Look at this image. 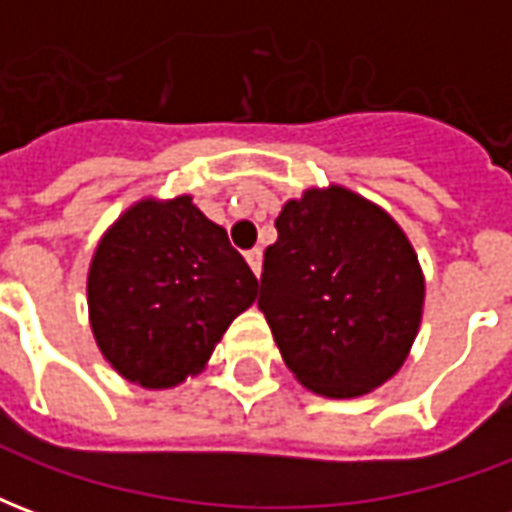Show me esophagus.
<instances>
[{
  "instance_id": "1",
  "label": "esophagus",
  "mask_w": 512,
  "mask_h": 512,
  "mask_svg": "<svg viewBox=\"0 0 512 512\" xmlns=\"http://www.w3.org/2000/svg\"><path fill=\"white\" fill-rule=\"evenodd\" d=\"M246 263L252 266L257 277H260V271H263V252L260 249H252V252H246Z\"/></svg>"
}]
</instances>
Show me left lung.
Instances as JSON below:
<instances>
[{"mask_svg": "<svg viewBox=\"0 0 512 512\" xmlns=\"http://www.w3.org/2000/svg\"><path fill=\"white\" fill-rule=\"evenodd\" d=\"M260 301L299 384L359 397L395 376L422 321L425 277L400 224L343 186L307 189L277 216Z\"/></svg>", "mask_w": 512, "mask_h": 512, "instance_id": "8db88e82", "label": "left lung"}]
</instances>
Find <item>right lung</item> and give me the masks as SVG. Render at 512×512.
Returning a JSON list of instances; mask_svg holds the SVG:
<instances>
[{
	"instance_id": "add662e5",
	"label": "right lung",
	"mask_w": 512,
	"mask_h": 512,
	"mask_svg": "<svg viewBox=\"0 0 512 512\" xmlns=\"http://www.w3.org/2000/svg\"><path fill=\"white\" fill-rule=\"evenodd\" d=\"M255 299L252 268L189 194L134 202L104 233L87 274L95 343L145 389L197 376Z\"/></svg>"
}]
</instances>
